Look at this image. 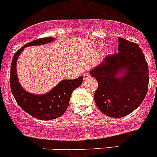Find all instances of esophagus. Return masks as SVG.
Masks as SVG:
<instances>
[{
	"label": "esophagus",
	"instance_id": "1",
	"mask_svg": "<svg viewBox=\"0 0 157 157\" xmlns=\"http://www.w3.org/2000/svg\"><path fill=\"white\" fill-rule=\"evenodd\" d=\"M83 78H84V79H87L89 78H90V74L89 72H86V73H84V75H83Z\"/></svg>",
	"mask_w": 157,
	"mask_h": 157
}]
</instances>
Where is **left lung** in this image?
I'll return each instance as SVG.
<instances>
[{
  "label": "left lung",
  "mask_w": 157,
  "mask_h": 157,
  "mask_svg": "<svg viewBox=\"0 0 157 157\" xmlns=\"http://www.w3.org/2000/svg\"><path fill=\"white\" fill-rule=\"evenodd\" d=\"M119 52L105 57L91 71L98 87L94 100L105 116L121 118L134 112L145 99L149 87V67L144 53L136 43L118 37ZM126 70L122 78L117 71Z\"/></svg>",
  "instance_id": "1"
}]
</instances>
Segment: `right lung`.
<instances>
[{"label":"right lung","instance_id":"right-lung-1","mask_svg":"<svg viewBox=\"0 0 157 157\" xmlns=\"http://www.w3.org/2000/svg\"><path fill=\"white\" fill-rule=\"evenodd\" d=\"M53 37L38 38L27 43L15 53L11 63L10 87L19 106L31 116L41 120H51L61 116L69 105L71 93L82 85L83 77L73 80H63L53 90L44 95H33L20 86L16 75V61L25 47L42 45L50 42Z\"/></svg>","mask_w":157,"mask_h":157}]
</instances>
